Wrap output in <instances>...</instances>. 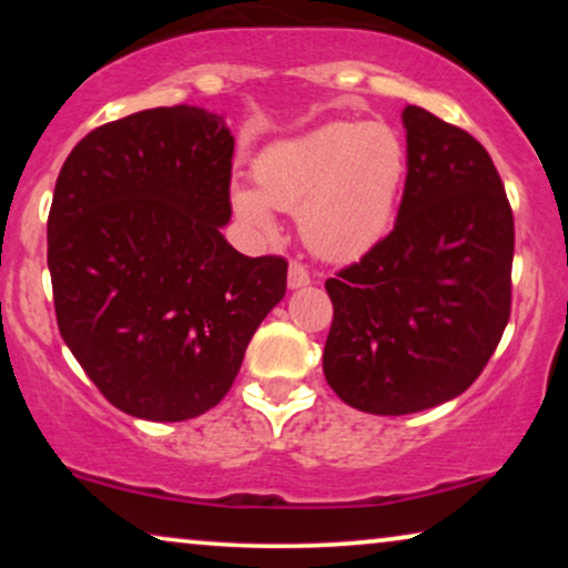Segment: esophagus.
Listing matches in <instances>:
<instances>
[{"label": "esophagus", "instance_id": "1", "mask_svg": "<svg viewBox=\"0 0 568 568\" xmlns=\"http://www.w3.org/2000/svg\"><path fill=\"white\" fill-rule=\"evenodd\" d=\"M286 282H290V290H302V286L310 284V274L302 263H290V274H286Z\"/></svg>", "mask_w": 568, "mask_h": 568}]
</instances>
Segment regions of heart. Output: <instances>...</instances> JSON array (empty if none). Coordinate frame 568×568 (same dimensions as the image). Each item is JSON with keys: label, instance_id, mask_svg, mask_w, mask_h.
Instances as JSON below:
<instances>
[{"label": "heart", "instance_id": "b5f03b06", "mask_svg": "<svg viewBox=\"0 0 568 568\" xmlns=\"http://www.w3.org/2000/svg\"><path fill=\"white\" fill-rule=\"evenodd\" d=\"M255 181L232 185V209L255 235H274L276 209L300 212V232L321 258L352 261L390 227L406 146L387 123L336 121L271 144L255 160Z\"/></svg>", "mask_w": 568, "mask_h": 568}]
</instances>
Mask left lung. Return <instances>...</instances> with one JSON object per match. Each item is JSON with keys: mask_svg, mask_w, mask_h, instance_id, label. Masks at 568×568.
<instances>
[{"mask_svg": "<svg viewBox=\"0 0 568 568\" xmlns=\"http://www.w3.org/2000/svg\"><path fill=\"white\" fill-rule=\"evenodd\" d=\"M390 235L328 278L323 372L352 408L416 414L476 383L509 321L515 220L491 158L468 131L418 105Z\"/></svg>", "mask_w": 568, "mask_h": 568, "instance_id": "1", "label": "left lung"}]
</instances>
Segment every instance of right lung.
Listing matches in <instances>:
<instances>
[{"mask_svg":"<svg viewBox=\"0 0 568 568\" xmlns=\"http://www.w3.org/2000/svg\"><path fill=\"white\" fill-rule=\"evenodd\" d=\"M235 136L199 105L90 131L57 178L49 271L59 333L123 414L185 422L235 383L286 292V261L247 258L230 222Z\"/></svg>","mask_w":568,"mask_h":568,"instance_id":"1","label":"right lung"}]
</instances>
